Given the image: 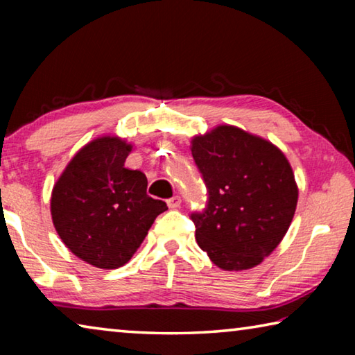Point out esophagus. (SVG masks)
<instances>
[{"label": "esophagus", "instance_id": "34e87169", "mask_svg": "<svg viewBox=\"0 0 355 355\" xmlns=\"http://www.w3.org/2000/svg\"><path fill=\"white\" fill-rule=\"evenodd\" d=\"M167 205L172 209H177L180 205H182V197L180 196H173L171 199H167Z\"/></svg>", "mask_w": 355, "mask_h": 355}]
</instances>
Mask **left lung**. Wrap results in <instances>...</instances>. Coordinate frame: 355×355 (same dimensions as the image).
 <instances>
[{"label":"left lung","instance_id":"obj_1","mask_svg":"<svg viewBox=\"0 0 355 355\" xmlns=\"http://www.w3.org/2000/svg\"><path fill=\"white\" fill-rule=\"evenodd\" d=\"M207 203L192 211L199 248L225 271L260 264L277 248L297 205L285 155L271 142L230 125L192 141Z\"/></svg>","mask_w":355,"mask_h":355}]
</instances>
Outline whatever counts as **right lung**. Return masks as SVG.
I'll return each mask as SVG.
<instances>
[{"label": "right lung", "mask_w": 355, "mask_h": 355, "mask_svg": "<svg viewBox=\"0 0 355 355\" xmlns=\"http://www.w3.org/2000/svg\"><path fill=\"white\" fill-rule=\"evenodd\" d=\"M131 147L100 137L78 152L51 194L53 224L64 244L89 264L116 269L130 261L166 202L147 194V177L130 171Z\"/></svg>", "instance_id": "right-lung-1"}]
</instances>
